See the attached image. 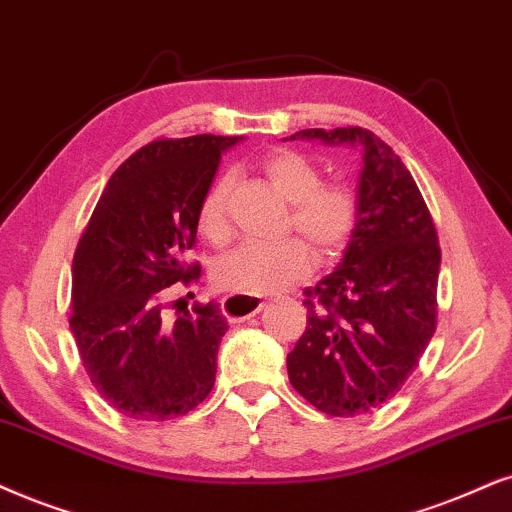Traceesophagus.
Segmentation results:
<instances>
[{"label": "esophagus", "instance_id": "1", "mask_svg": "<svg viewBox=\"0 0 512 512\" xmlns=\"http://www.w3.org/2000/svg\"><path fill=\"white\" fill-rule=\"evenodd\" d=\"M262 297L255 295H226L222 300V312L229 321H245L264 307Z\"/></svg>", "mask_w": 512, "mask_h": 512}]
</instances>
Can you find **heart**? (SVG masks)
I'll list each match as a JSON object with an SVG mask.
<instances>
[{
	"label": "heart",
	"instance_id": "1",
	"mask_svg": "<svg viewBox=\"0 0 512 512\" xmlns=\"http://www.w3.org/2000/svg\"><path fill=\"white\" fill-rule=\"evenodd\" d=\"M262 170L286 203L293 205L288 229L297 231L319 257L345 248L357 226V198L342 184H321L314 163L295 151H276ZM234 177L224 174L210 186L198 210V229L212 243L231 234L229 200ZM312 269V255L302 241L243 243L215 264V283L229 293H276L300 283Z\"/></svg>",
	"mask_w": 512,
	"mask_h": 512
}]
</instances>
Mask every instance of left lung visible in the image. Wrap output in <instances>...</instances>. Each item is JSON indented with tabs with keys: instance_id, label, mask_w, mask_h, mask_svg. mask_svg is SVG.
<instances>
[{
	"instance_id": "8db88e82",
	"label": "left lung",
	"mask_w": 512,
	"mask_h": 512,
	"mask_svg": "<svg viewBox=\"0 0 512 512\" xmlns=\"http://www.w3.org/2000/svg\"><path fill=\"white\" fill-rule=\"evenodd\" d=\"M361 153L357 226L342 260L304 290L307 331L288 354V378L328 416L385 404L435 333L442 252L432 217L401 158L361 127L302 129L290 141Z\"/></svg>"
}]
</instances>
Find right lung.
<instances>
[{"label": "right lung", "instance_id": "add662e5", "mask_svg": "<svg viewBox=\"0 0 512 512\" xmlns=\"http://www.w3.org/2000/svg\"><path fill=\"white\" fill-rule=\"evenodd\" d=\"M238 141L198 134L139 148L108 179L77 243L70 331L94 387L127 418H179L215 385L222 309L193 304L167 321L165 288L200 276L184 255L222 153Z\"/></svg>", "mask_w": 512, "mask_h": 512}]
</instances>
